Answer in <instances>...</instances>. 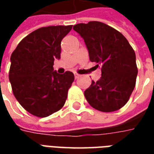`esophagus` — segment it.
<instances>
[{"label": "esophagus", "instance_id": "esophagus-1", "mask_svg": "<svg viewBox=\"0 0 154 154\" xmlns=\"http://www.w3.org/2000/svg\"><path fill=\"white\" fill-rule=\"evenodd\" d=\"M74 76H75V78H76V79H77V78H79V77H80V75L77 73L74 74Z\"/></svg>", "mask_w": 154, "mask_h": 154}]
</instances>
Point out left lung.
<instances>
[{"mask_svg": "<svg viewBox=\"0 0 154 154\" xmlns=\"http://www.w3.org/2000/svg\"><path fill=\"white\" fill-rule=\"evenodd\" d=\"M73 29L83 38L91 62L101 67V77L84 91L91 106L102 112L119 110L134 89L138 68L134 50L124 35L106 24L90 21Z\"/></svg>", "mask_w": 154, "mask_h": 154, "instance_id": "1", "label": "left lung"}]
</instances>
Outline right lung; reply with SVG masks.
I'll return each mask as SVG.
<instances>
[{
	"label": "right lung",
	"instance_id": "add662e5",
	"mask_svg": "<svg viewBox=\"0 0 154 154\" xmlns=\"http://www.w3.org/2000/svg\"><path fill=\"white\" fill-rule=\"evenodd\" d=\"M72 25L42 27L23 38L12 53L9 79L21 106L37 117H47L61 110L74 81L72 72L54 71L59 59L61 42Z\"/></svg>",
	"mask_w": 154,
	"mask_h": 154
}]
</instances>
